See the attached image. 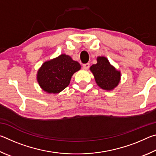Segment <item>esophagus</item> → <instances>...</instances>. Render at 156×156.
<instances>
[{"label":"esophagus","instance_id":"34e87169","mask_svg":"<svg viewBox=\"0 0 156 156\" xmlns=\"http://www.w3.org/2000/svg\"><path fill=\"white\" fill-rule=\"evenodd\" d=\"M83 68L84 70H87L89 68V63H86V64H84L83 65Z\"/></svg>","mask_w":156,"mask_h":156}]
</instances>
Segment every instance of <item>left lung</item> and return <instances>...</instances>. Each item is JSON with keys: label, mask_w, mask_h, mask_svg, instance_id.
<instances>
[{"label": "left lung", "mask_w": 156, "mask_h": 156, "mask_svg": "<svg viewBox=\"0 0 156 156\" xmlns=\"http://www.w3.org/2000/svg\"><path fill=\"white\" fill-rule=\"evenodd\" d=\"M90 70L98 85L105 90H113L120 83V72L110 64L106 57H98L97 63L91 66Z\"/></svg>", "instance_id": "8db88e82"}]
</instances>
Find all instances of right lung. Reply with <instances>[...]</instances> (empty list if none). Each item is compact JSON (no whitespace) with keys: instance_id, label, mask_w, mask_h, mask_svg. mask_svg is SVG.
I'll list each match as a JSON object with an SVG mask.
<instances>
[{"instance_id":"right-lung-1","label":"right lung","mask_w":156,"mask_h":156,"mask_svg":"<svg viewBox=\"0 0 156 156\" xmlns=\"http://www.w3.org/2000/svg\"><path fill=\"white\" fill-rule=\"evenodd\" d=\"M80 67L69 56L61 54L42 65L37 72V80L47 93H60L69 84L72 76Z\"/></svg>"}]
</instances>
